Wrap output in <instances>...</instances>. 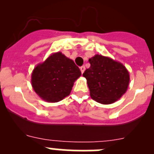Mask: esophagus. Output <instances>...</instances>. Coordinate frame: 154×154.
<instances>
[{
    "label": "esophagus",
    "mask_w": 154,
    "mask_h": 154,
    "mask_svg": "<svg viewBox=\"0 0 154 154\" xmlns=\"http://www.w3.org/2000/svg\"><path fill=\"white\" fill-rule=\"evenodd\" d=\"M80 70H81L82 74H83V72H85V66H82V67H80Z\"/></svg>",
    "instance_id": "esophagus-1"
}]
</instances>
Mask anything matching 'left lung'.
Returning <instances> with one entry per match:
<instances>
[{"label":"left lung","mask_w":154,"mask_h":154,"mask_svg":"<svg viewBox=\"0 0 154 154\" xmlns=\"http://www.w3.org/2000/svg\"><path fill=\"white\" fill-rule=\"evenodd\" d=\"M89 62L90 67L82 75L86 79L92 99L102 104L117 101L126 92L130 82V74L126 67L101 55H96Z\"/></svg>","instance_id":"left-lung-1"}]
</instances>
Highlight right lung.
I'll return each instance as SVG.
<instances>
[{"mask_svg": "<svg viewBox=\"0 0 154 154\" xmlns=\"http://www.w3.org/2000/svg\"><path fill=\"white\" fill-rule=\"evenodd\" d=\"M82 75L79 68L62 52L54 53L38 64L31 74V85L42 99L57 103L68 96Z\"/></svg>", "mask_w": 154, "mask_h": 154, "instance_id": "1", "label": "right lung"}]
</instances>
